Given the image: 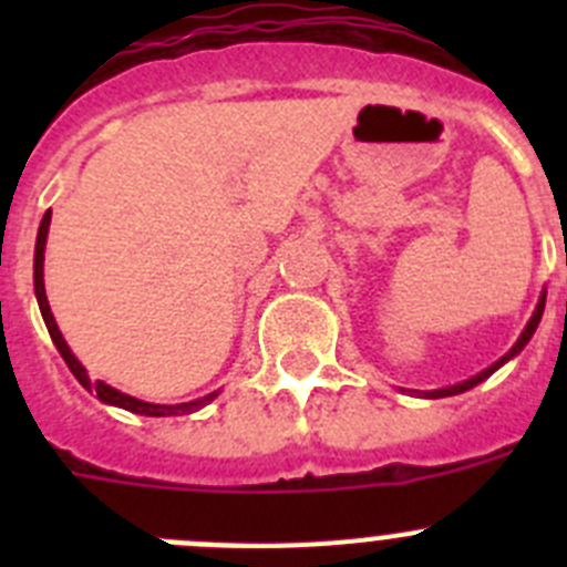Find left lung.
Instances as JSON below:
<instances>
[{"label": "left lung", "mask_w": 567, "mask_h": 567, "mask_svg": "<svg viewBox=\"0 0 567 567\" xmlns=\"http://www.w3.org/2000/svg\"><path fill=\"white\" fill-rule=\"evenodd\" d=\"M543 312H545V295H543V298H539L537 309H534V315H530V320H528V327L523 329V334H519V340H517V343L511 346V352H508V354H503V358H499L497 363H494V365H488V369H483V372H480V374H474V378L463 380V383H457V385H449V389H434V392H425V398H452V394H463V392H468V389H474V385H477V383H483L485 378H491V374L497 372L499 365H503V363H508L511 358H517V354L523 352V349H525V343H528V340L534 338V332H537L539 320H543Z\"/></svg>", "instance_id": "obj_1"}]
</instances>
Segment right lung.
I'll use <instances>...</instances> for the list:
<instances>
[{"mask_svg":"<svg viewBox=\"0 0 567 567\" xmlns=\"http://www.w3.org/2000/svg\"><path fill=\"white\" fill-rule=\"evenodd\" d=\"M48 229H50V209H48V213H44L42 224H39L37 255H33V289H37L39 309H42L44 327H48L50 338H53V343H56L59 354H62V358H64V363H68V369H70V372H73V378H76L79 383H82L84 389H87V392H90V389H93V392L99 394V400H102V403L118 405V409H127V412H133V414H147V417H175V414H193V412H198V409H204V405H207L209 400L218 398V392H213V394H207V398L189 400V403L162 405V403H144V400H138V398H130V394L118 392V389H113V385L102 383V380H96V383H90L87 369H84V365L79 363L76 354L70 352V346L64 343L62 332H59V327H56V318H53V312H50L48 295H44V244H48Z\"/></svg>","mask_w":567,"mask_h":567,"instance_id":"1","label":"right lung"}]
</instances>
